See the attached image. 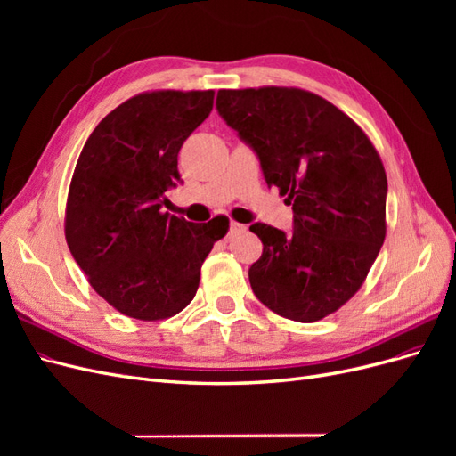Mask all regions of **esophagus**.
Segmentation results:
<instances>
[{
    "instance_id": "esophagus-1",
    "label": "esophagus",
    "mask_w": 456,
    "mask_h": 456,
    "mask_svg": "<svg viewBox=\"0 0 456 456\" xmlns=\"http://www.w3.org/2000/svg\"><path fill=\"white\" fill-rule=\"evenodd\" d=\"M243 230H245L243 224H240V223H230V236H233V233H240V232H243Z\"/></svg>"
}]
</instances>
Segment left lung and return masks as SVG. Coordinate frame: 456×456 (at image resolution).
<instances>
[{
  "label": "left lung",
  "instance_id": "1",
  "mask_svg": "<svg viewBox=\"0 0 456 456\" xmlns=\"http://www.w3.org/2000/svg\"><path fill=\"white\" fill-rule=\"evenodd\" d=\"M216 110L293 205V233L256 223L265 249L253 293L287 320L312 323L360 291L386 238V171L354 119L297 87L220 89Z\"/></svg>",
  "mask_w": 456,
  "mask_h": 456
}]
</instances>
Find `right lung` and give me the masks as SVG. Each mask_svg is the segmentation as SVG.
<instances>
[{
  "mask_svg": "<svg viewBox=\"0 0 456 456\" xmlns=\"http://www.w3.org/2000/svg\"><path fill=\"white\" fill-rule=\"evenodd\" d=\"M215 91H148L112 110L81 150L64 233L77 266L110 306L142 322L184 310L228 220L194 224L161 213L181 183L178 151L213 110Z\"/></svg>",
  "mask_w": 456,
  "mask_h": 456,
  "instance_id": "1",
  "label": "right lung"
}]
</instances>
